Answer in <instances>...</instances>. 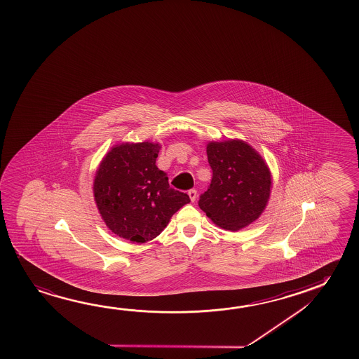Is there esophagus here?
Listing matches in <instances>:
<instances>
[{"mask_svg":"<svg viewBox=\"0 0 359 359\" xmlns=\"http://www.w3.org/2000/svg\"><path fill=\"white\" fill-rule=\"evenodd\" d=\"M188 195L190 200L194 203L195 200H196V196H198V191L195 189H190L188 191Z\"/></svg>","mask_w":359,"mask_h":359,"instance_id":"obj_1","label":"esophagus"}]
</instances>
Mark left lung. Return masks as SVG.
I'll return each instance as SVG.
<instances>
[{
    "mask_svg": "<svg viewBox=\"0 0 359 359\" xmlns=\"http://www.w3.org/2000/svg\"><path fill=\"white\" fill-rule=\"evenodd\" d=\"M206 154L212 177L200 195V209L223 229L236 231L253 223L271 195V171L263 158L241 140L209 142Z\"/></svg>",
    "mask_w": 359,
    "mask_h": 359,
    "instance_id": "left-lung-1",
    "label": "left lung"
}]
</instances>
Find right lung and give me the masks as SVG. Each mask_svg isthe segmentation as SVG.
Masks as SVG:
<instances>
[{"label":"right lung","instance_id":"1","mask_svg":"<svg viewBox=\"0 0 359 359\" xmlns=\"http://www.w3.org/2000/svg\"><path fill=\"white\" fill-rule=\"evenodd\" d=\"M159 144L125 142L112 147L94 180L97 209L112 233L145 243L159 236L170 217L190 203L189 195L170 188L156 166Z\"/></svg>","mask_w":359,"mask_h":359}]
</instances>
